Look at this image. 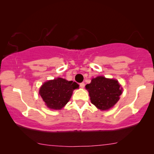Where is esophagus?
<instances>
[{
    "label": "esophagus",
    "instance_id": "34e87169",
    "mask_svg": "<svg viewBox=\"0 0 154 154\" xmlns=\"http://www.w3.org/2000/svg\"><path fill=\"white\" fill-rule=\"evenodd\" d=\"M85 85L84 82H81L80 84H79V86H80V88H84Z\"/></svg>",
    "mask_w": 154,
    "mask_h": 154
}]
</instances>
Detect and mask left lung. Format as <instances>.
I'll use <instances>...</instances> for the list:
<instances>
[{
  "instance_id": "obj_1",
  "label": "left lung",
  "mask_w": 154,
  "mask_h": 154,
  "mask_svg": "<svg viewBox=\"0 0 154 154\" xmlns=\"http://www.w3.org/2000/svg\"><path fill=\"white\" fill-rule=\"evenodd\" d=\"M85 88L89 93L91 103L102 111L109 110L119 100L122 88L114 79H108L103 76L93 78Z\"/></svg>"
}]
</instances>
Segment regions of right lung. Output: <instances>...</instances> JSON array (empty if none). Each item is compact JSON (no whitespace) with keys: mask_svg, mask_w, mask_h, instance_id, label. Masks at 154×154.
Returning <instances> with one entry per match:
<instances>
[{"mask_svg":"<svg viewBox=\"0 0 154 154\" xmlns=\"http://www.w3.org/2000/svg\"><path fill=\"white\" fill-rule=\"evenodd\" d=\"M78 88L77 82L58 77L43 83L39 94L48 108L59 110L68 103L74 90Z\"/></svg>","mask_w":154,"mask_h":154,"instance_id":"add662e5","label":"right lung"}]
</instances>
